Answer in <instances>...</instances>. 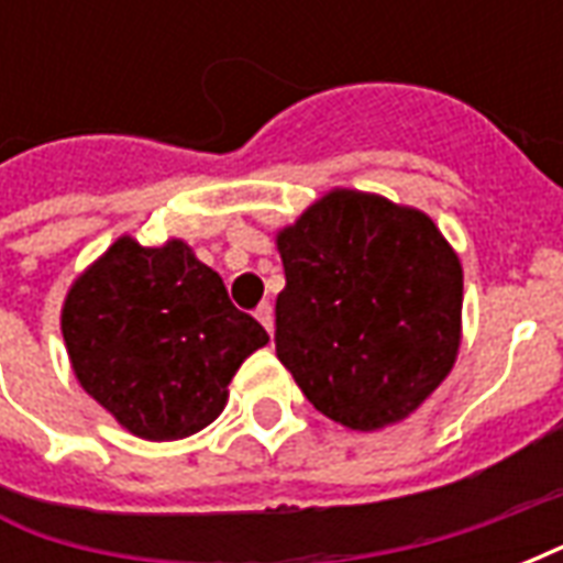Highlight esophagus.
<instances>
[{
    "mask_svg": "<svg viewBox=\"0 0 563 563\" xmlns=\"http://www.w3.org/2000/svg\"><path fill=\"white\" fill-rule=\"evenodd\" d=\"M256 319L262 322V325H265V331H268V334H274V307H271L268 301H265V305H258Z\"/></svg>",
    "mask_w": 563,
    "mask_h": 563,
    "instance_id": "obj_1",
    "label": "esophagus"
}]
</instances>
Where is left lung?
Instances as JSON below:
<instances>
[{
  "instance_id": "1",
  "label": "left lung",
  "mask_w": 563,
  "mask_h": 563,
  "mask_svg": "<svg viewBox=\"0 0 563 563\" xmlns=\"http://www.w3.org/2000/svg\"><path fill=\"white\" fill-rule=\"evenodd\" d=\"M277 358L353 431L413 416L461 346L464 271L434 220L377 192L329 189L277 232Z\"/></svg>"
}]
</instances>
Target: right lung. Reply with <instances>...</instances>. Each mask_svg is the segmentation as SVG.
I'll return each mask as SVG.
<instances>
[{
  "label": "right lung",
  "instance_id": "1",
  "mask_svg": "<svg viewBox=\"0 0 563 563\" xmlns=\"http://www.w3.org/2000/svg\"><path fill=\"white\" fill-rule=\"evenodd\" d=\"M59 325L80 389L153 443L208 428L238 367L268 343L180 238L141 246L120 234L71 280Z\"/></svg>",
  "mask_w": 563,
  "mask_h": 563
}]
</instances>
